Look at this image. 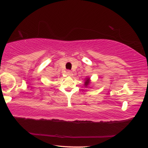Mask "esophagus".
<instances>
[{
	"label": "esophagus",
	"instance_id": "34e87169",
	"mask_svg": "<svg viewBox=\"0 0 148 148\" xmlns=\"http://www.w3.org/2000/svg\"><path fill=\"white\" fill-rule=\"evenodd\" d=\"M67 75H68V76H70V77H72V76H73V74H72V71H67Z\"/></svg>",
	"mask_w": 148,
	"mask_h": 148
}]
</instances>
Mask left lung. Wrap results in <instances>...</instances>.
I'll return each mask as SVG.
<instances>
[{
    "label": "left lung",
    "mask_w": 148,
    "mask_h": 148,
    "mask_svg": "<svg viewBox=\"0 0 148 148\" xmlns=\"http://www.w3.org/2000/svg\"><path fill=\"white\" fill-rule=\"evenodd\" d=\"M89 81H90L89 77H87V78H86V81H85V84H84L86 87L89 84Z\"/></svg>",
    "instance_id": "obj_1"
}]
</instances>
